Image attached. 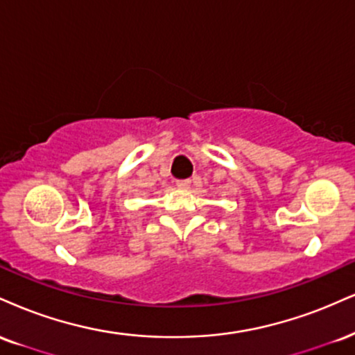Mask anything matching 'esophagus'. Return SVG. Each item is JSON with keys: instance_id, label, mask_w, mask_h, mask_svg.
I'll return each mask as SVG.
<instances>
[{"instance_id": "1", "label": "esophagus", "mask_w": 355, "mask_h": 355, "mask_svg": "<svg viewBox=\"0 0 355 355\" xmlns=\"http://www.w3.org/2000/svg\"><path fill=\"white\" fill-rule=\"evenodd\" d=\"M190 185H191L190 178H185V180H177V187L182 190H189Z\"/></svg>"}]
</instances>
